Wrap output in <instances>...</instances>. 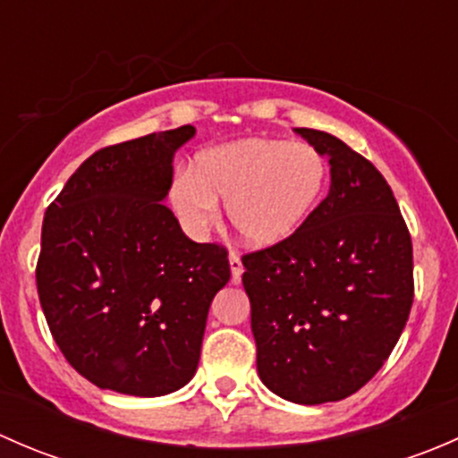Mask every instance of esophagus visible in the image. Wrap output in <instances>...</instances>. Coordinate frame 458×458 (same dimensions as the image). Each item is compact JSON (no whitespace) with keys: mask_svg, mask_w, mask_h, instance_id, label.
I'll use <instances>...</instances> for the list:
<instances>
[{"mask_svg":"<svg viewBox=\"0 0 458 458\" xmlns=\"http://www.w3.org/2000/svg\"><path fill=\"white\" fill-rule=\"evenodd\" d=\"M228 261H230V272H233V281L234 284H239L242 281V275H243V263H242V257L237 255V252H230L228 255Z\"/></svg>","mask_w":458,"mask_h":458,"instance_id":"1","label":"esophagus"}]
</instances>
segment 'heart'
I'll use <instances>...</instances> for the list:
<instances>
[{
    "mask_svg": "<svg viewBox=\"0 0 458 458\" xmlns=\"http://www.w3.org/2000/svg\"><path fill=\"white\" fill-rule=\"evenodd\" d=\"M327 179L330 164L310 143L248 137L201 150L191 170L173 174L168 201L183 230L201 237L224 199L234 233L250 246L270 248L301 230Z\"/></svg>",
    "mask_w": 458,
    "mask_h": 458,
    "instance_id": "heart-1",
    "label": "heart"
}]
</instances>
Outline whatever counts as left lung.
Wrapping results in <instances>:
<instances>
[{"instance_id": "left-lung-1", "label": "left lung", "mask_w": 458, "mask_h": 458, "mask_svg": "<svg viewBox=\"0 0 458 458\" xmlns=\"http://www.w3.org/2000/svg\"><path fill=\"white\" fill-rule=\"evenodd\" d=\"M330 157V192L297 234L242 257L257 370L293 403L361 390L394 350L414 301L412 239L372 161L297 128Z\"/></svg>"}]
</instances>
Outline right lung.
Here are the masks:
<instances>
[{"instance_id":"1","label":"right lung","mask_w":458,"mask_h":458,"mask_svg":"<svg viewBox=\"0 0 458 458\" xmlns=\"http://www.w3.org/2000/svg\"><path fill=\"white\" fill-rule=\"evenodd\" d=\"M192 126L106 146L72 173L41 225L37 293L55 344L101 390L161 396L197 372L228 250L183 234L164 199Z\"/></svg>"}]
</instances>
